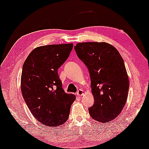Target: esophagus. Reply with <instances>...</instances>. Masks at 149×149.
<instances>
[{
  "instance_id": "obj_1",
  "label": "esophagus",
  "mask_w": 149,
  "mask_h": 149,
  "mask_svg": "<svg viewBox=\"0 0 149 149\" xmlns=\"http://www.w3.org/2000/svg\"><path fill=\"white\" fill-rule=\"evenodd\" d=\"M83 94H84V92H83V90H82V89H79V90H78V91L77 92V95L78 96H82Z\"/></svg>"
}]
</instances>
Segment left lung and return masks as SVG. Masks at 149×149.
Returning <instances> with one entry per match:
<instances>
[{
    "instance_id": "obj_1",
    "label": "left lung",
    "mask_w": 149,
    "mask_h": 149,
    "mask_svg": "<svg viewBox=\"0 0 149 149\" xmlns=\"http://www.w3.org/2000/svg\"><path fill=\"white\" fill-rule=\"evenodd\" d=\"M74 48L90 73L94 103L89 113L94 120L107 123L119 115L128 98L130 83L123 59L106 42L78 43Z\"/></svg>"
}]
</instances>
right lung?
<instances>
[{
  "instance_id": "1",
  "label": "right lung",
  "mask_w": 149,
  "mask_h": 149,
  "mask_svg": "<svg viewBox=\"0 0 149 149\" xmlns=\"http://www.w3.org/2000/svg\"><path fill=\"white\" fill-rule=\"evenodd\" d=\"M73 44L44 45L29 54L23 66L21 93L32 115L44 126L64 124L75 101L66 93L57 70L68 57Z\"/></svg>"
}]
</instances>
